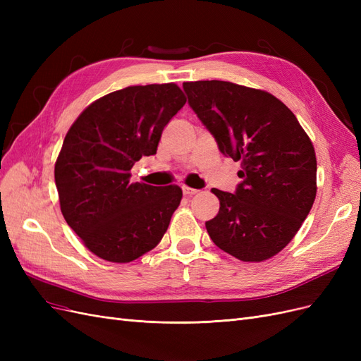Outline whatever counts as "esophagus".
I'll return each mask as SVG.
<instances>
[{
    "label": "esophagus",
    "instance_id": "obj_1",
    "mask_svg": "<svg viewBox=\"0 0 361 361\" xmlns=\"http://www.w3.org/2000/svg\"><path fill=\"white\" fill-rule=\"evenodd\" d=\"M182 191H183V195H194V194H197L199 192V190H194V188H190V187H182Z\"/></svg>",
    "mask_w": 361,
    "mask_h": 361
}]
</instances>
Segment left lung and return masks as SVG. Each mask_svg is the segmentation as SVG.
<instances>
[{"label":"left lung","mask_w":361,"mask_h":361,"mask_svg":"<svg viewBox=\"0 0 361 361\" xmlns=\"http://www.w3.org/2000/svg\"><path fill=\"white\" fill-rule=\"evenodd\" d=\"M188 104L223 155L241 161L236 191L212 188L214 244L243 262L267 260L300 231L316 197V155L289 108L268 92L228 81L183 82Z\"/></svg>","instance_id":"left-lung-1"}]
</instances>
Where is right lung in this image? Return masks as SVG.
<instances>
[{
    "mask_svg": "<svg viewBox=\"0 0 361 361\" xmlns=\"http://www.w3.org/2000/svg\"><path fill=\"white\" fill-rule=\"evenodd\" d=\"M185 102L173 82L130 85L90 104L68 130L54 170L61 214L97 257L128 264L167 232L182 190L129 182L130 169L157 154Z\"/></svg>",
    "mask_w": 361,
    "mask_h": 361,
    "instance_id": "right-lung-1",
    "label": "right lung"
}]
</instances>
